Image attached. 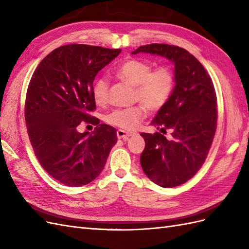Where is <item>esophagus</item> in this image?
<instances>
[{
  "mask_svg": "<svg viewBox=\"0 0 249 249\" xmlns=\"http://www.w3.org/2000/svg\"><path fill=\"white\" fill-rule=\"evenodd\" d=\"M116 134H117V138L118 139H124V140H126L127 138H130L131 136H133V135H134V133L126 132L124 130H118L116 132Z\"/></svg>",
  "mask_w": 249,
  "mask_h": 249,
  "instance_id": "1",
  "label": "esophagus"
}]
</instances>
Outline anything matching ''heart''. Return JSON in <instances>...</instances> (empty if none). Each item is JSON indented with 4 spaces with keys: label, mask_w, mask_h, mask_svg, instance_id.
Here are the masks:
<instances>
[{
    "label": "heart",
    "mask_w": 249,
    "mask_h": 249,
    "mask_svg": "<svg viewBox=\"0 0 249 249\" xmlns=\"http://www.w3.org/2000/svg\"><path fill=\"white\" fill-rule=\"evenodd\" d=\"M152 65L137 59H131L115 70L116 76L134 85L135 99L146 105L150 110H159L170 99L175 87V74L167 66L153 70ZM110 81L106 76H99L92 86V95L97 104L108 100ZM146 107L139 104L130 108H118L107 115L106 120L124 130H134L146 116Z\"/></svg>",
    "instance_id": "1"
}]
</instances>
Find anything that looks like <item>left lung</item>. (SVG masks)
Listing matches in <instances>:
<instances>
[{
    "mask_svg": "<svg viewBox=\"0 0 249 249\" xmlns=\"http://www.w3.org/2000/svg\"><path fill=\"white\" fill-rule=\"evenodd\" d=\"M168 59L175 66L170 99L152 120L158 130H171V139L160 133H141L145 148L140 156L145 176L171 188L186 183L205 162L217 127V99L205 67L189 52L165 43H152L132 52Z\"/></svg>",
    "mask_w": 249,
    "mask_h": 249,
    "instance_id": "8db88e82",
    "label": "left lung"
}]
</instances>
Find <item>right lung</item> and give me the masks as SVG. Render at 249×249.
Listing matches in <instances>:
<instances>
[{
  "label": "right lung",
  "mask_w": 249,
  "mask_h": 249,
  "mask_svg": "<svg viewBox=\"0 0 249 249\" xmlns=\"http://www.w3.org/2000/svg\"><path fill=\"white\" fill-rule=\"evenodd\" d=\"M122 50L67 44L44 58L30 81L25 118L30 141L43 169L70 187L89 184L105 167L117 142L114 127L89 115L95 109L93 81ZM99 125L80 133L82 122Z\"/></svg>",
  "instance_id": "1"
}]
</instances>
